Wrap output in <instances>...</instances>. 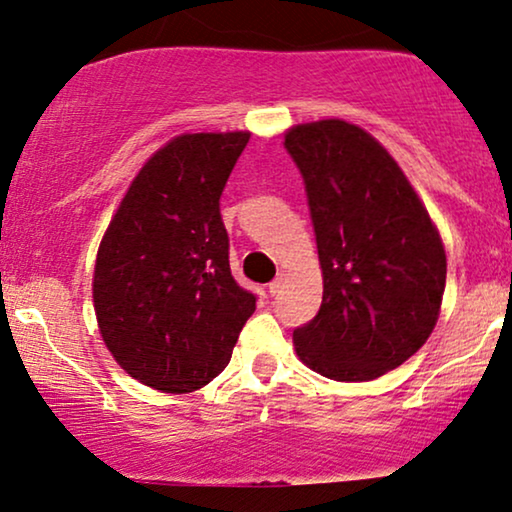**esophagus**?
<instances>
[{
	"label": "esophagus",
	"mask_w": 512,
	"mask_h": 512,
	"mask_svg": "<svg viewBox=\"0 0 512 512\" xmlns=\"http://www.w3.org/2000/svg\"><path fill=\"white\" fill-rule=\"evenodd\" d=\"M283 283H285V278H283V276H276L274 281L269 283V292H271V295H278V292L283 290Z\"/></svg>",
	"instance_id": "34e87169"
}]
</instances>
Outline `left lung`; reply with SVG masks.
I'll use <instances>...</instances> for the list:
<instances>
[{"mask_svg":"<svg viewBox=\"0 0 512 512\" xmlns=\"http://www.w3.org/2000/svg\"><path fill=\"white\" fill-rule=\"evenodd\" d=\"M285 149L302 173L323 269L320 309L292 332L297 356L327 379H377L431 337L447 278L440 234L363 128L299 124Z\"/></svg>","mask_w":512,"mask_h":512,"instance_id":"1","label":"left lung"}]
</instances>
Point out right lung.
I'll return each mask as SVG.
<instances>
[{"mask_svg":"<svg viewBox=\"0 0 512 512\" xmlns=\"http://www.w3.org/2000/svg\"><path fill=\"white\" fill-rule=\"evenodd\" d=\"M250 133H187L149 159L102 236L93 302L133 379L192 393L229 365L257 297L234 281L220 196Z\"/></svg>","mask_w":512,"mask_h":512,"instance_id":"1","label":"right lung"}]
</instances>
